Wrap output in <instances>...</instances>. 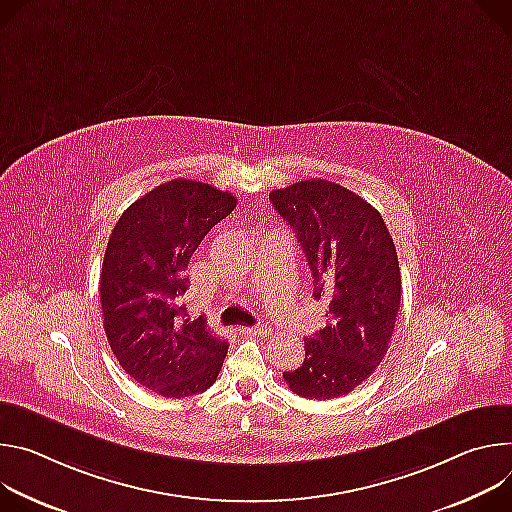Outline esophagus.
Instances as JSON below:
<instances>
[{
    "instance_id": "obj_1",
    "label": "esophagus",
    "mask_w": 512,
    "mask_h": 512,
    "mask_svg": "<svg viewBox=\"0 0 512 512\" xmlns=\"http://www.w3.org/2000/svg\"><path fill=\"white\" fill-rule=\"evenodd\" d=\"M246 333L264 337V335H268V333H270V329H268V325H266V323H260V325H256V327H248V329H246Z\"/></svg>"
}]
</instances>
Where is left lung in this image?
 <instances>
[{
    "instance_id": "1",
    "label": "left lung",
    "mask_w": 512,
    "mask_h": 512,
    "mask_svg": "<svg viewBox=\"0 0 512 512\" xmlns=\"http://www.w3.org/2000/svg\"><path fill=\"white\" fill-rule=\"evenodd\" d=\"M270 201L297 234L313 295L329 299V323L305 339L303 364L282 376L305 399H337L388 352L403 293L392 236L368 201L325 179L276 189Z\"/></svg>"
}]
</instances>
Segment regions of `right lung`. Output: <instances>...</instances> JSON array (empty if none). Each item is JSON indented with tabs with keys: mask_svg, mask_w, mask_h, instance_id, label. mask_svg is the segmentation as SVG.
<instances>
[{
	"mask_svg": "<svg viewBox=\"0 0 512 512\" xmlns=\"http://www.w3.org/2000/svg\"><path fill=\"white\" fill-rule=\"evenodd\" d=\"M234 207L232 193L175 179L134 201L109 236L99 282L109 348L166 399L207 390L223 366L227 342L187 315L183 295L193 252Z\"/></svg>",
	"mask_w": 512,
	"mask_h": 512,
	"instance_id": "add662e5",
	"label": "right lung"
}]
</instances>
